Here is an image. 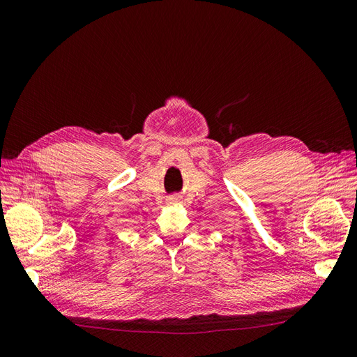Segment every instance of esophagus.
<instances>
[{
	"mask_svg": "<svg viewBox=\"0 0 357 357\" xmlns=\"http://www.w3.org/2000/svg\"><path fill=\"white\" fill-rule=\"evenodd\" d=\"M168 204H177L178 202V197L177 195H171V197H168Z\"/></svg>",
	"mask_w": 357,
	"mask_h": 357,
	"instance_id": "1",
	"label": "esophagus"
}]
</instances>
